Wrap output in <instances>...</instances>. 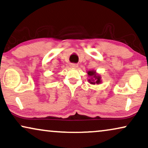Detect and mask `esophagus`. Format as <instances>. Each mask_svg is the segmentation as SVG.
Listing matches in <instances>:
<instances>
[{
  "label": "esophagus",
  "mask_w": 148,
  "mask_h": 148,
  "mask_svg": "<svg viewBox=\"0 0 148 148\" xmlns=\"http://www.w3.org/2000/svg\"><path fill=\"white\" fill-rule=\"evenodd\" d=\"M78 65L76 64H70V67L72 68H78Z\"/></svg>",
  "instance_id": "esophagus-1"
}]
</instances>
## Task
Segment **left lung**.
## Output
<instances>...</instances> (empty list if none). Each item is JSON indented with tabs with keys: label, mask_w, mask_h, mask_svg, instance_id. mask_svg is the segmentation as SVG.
<instances>
[{
	"label": "left lung",
	"mask_w": 148,
	"mask_h": 148,
	"mask_svg": "<svg viewBox=\"0 0 148 148\" xmlns=\"http://www.w3.org/2000/svg\"><path fill=\"white\" fill-rule=\"evenodd\" d=\"M88 76H90V79H88V82H90V84H99L101 82V76H100L99 74H97L96 73L95 71L94 70H90L88 71L87 72Z\"/></svg>",
	"instance_id": "left-lung-1"
}]
</instances>
